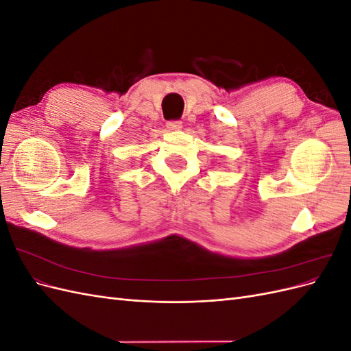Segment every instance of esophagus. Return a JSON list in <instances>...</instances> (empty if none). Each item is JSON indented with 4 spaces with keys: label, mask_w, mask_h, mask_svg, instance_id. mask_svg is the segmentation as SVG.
I'll return each mask as SVG.
<instances>
[{
    "label": "esophagus",
    "mask_w": 351,
    "mask_h": 351,
    "mask_svg": "<svg viewBox=\"0 0 351 351\" xmlns=\"http://www.w3.org/2000/svg\"><path fill=\"white\" fill-rule=\"evenodd\" d=\"M183 127L182 121H168L167 123V129L171 130V132H176V130H180Z\"/></svg>",
    "instance_id": "1"
}]
</instances>
